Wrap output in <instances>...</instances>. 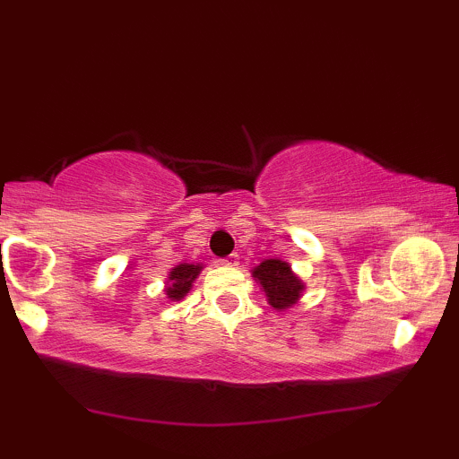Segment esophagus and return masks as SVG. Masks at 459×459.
Returning <instances> with one entry per match:
<instances>
[{
    "mask_svg": "<svg viewBox=\"0 0 459 459\" xmlns=\"http://www.w3.org/2000/svg\"><path fill=\"white\" fill-rule=\"evenodd\" d=\"M219 263H221V265H225V267H236L238 263H240V256H238L236 253H231L230 256H225V259H221Z\"/></svg>",
    "mask_w": 459,
    "mask_h": 459,
    "instance_id": "34e87169",
    "label": "esophagus"
}]
</instances>
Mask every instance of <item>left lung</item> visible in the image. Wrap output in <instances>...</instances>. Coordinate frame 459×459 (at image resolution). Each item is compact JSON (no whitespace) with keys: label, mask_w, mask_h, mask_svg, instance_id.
<instances>
[{"label":"left lung","mask_w":459,"mask_h":459,"mask_svg":"<svg viewBox=\"0 0 459 459\" xmlns=\"http://www.w3.org/2000/svg\"><path fill=\"white\" fill-rule=\"evenodd\" d=\"M253 275L261 281L269 305L275 307V309H288V307H292L297 303L300 290H303V281L290 272V265L284 261H263L259 267H255Z\"/></svg>","instance_id":"obj_1"}]
</instances>
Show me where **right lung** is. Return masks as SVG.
I'll return each instance as SVG.
<instances>
[{
	"mask_svg": "<svg viewBox=\"0 0 459 459\" xmlns=\"http://www.w3.org/2000/svg\"><path fill=\"white\" fill-rule=\"evenodd\" d=\"M198 273H200V265H187V263H181V265L175 267L173 272L169 273L171 275V278H169L171 284L167 286L169 299H175V300L184 299L186 292L192 288V281Z\"/></svg>",
	"mask_w": 459,
	"mask_h": 459,
	"instance_id": "1",
	"label": "right lung"
}]
</instances>
